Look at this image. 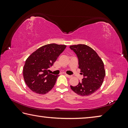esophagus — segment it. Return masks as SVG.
Returning <instances> with one entry per match:
<instances>
[{
  "label": "esophagus",
  "instance_id": "obj_1",
  "mask_svg": "<svg viewBox=\"0 0 128 128\" xmlns=\"http://www.w3.org/2000/svg\"><path fill=\"white\" fill-rule=\"evenodd\" d=\"M66 77H68V78H71V77H72V76H70V75H68V74H66Z\"/></svg>",
  "mask_w": 128,
  "mask_h": 128
}]
</instances>
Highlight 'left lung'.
Here are the masks:
<instances>
[{"label":"left lung","mask_w":128,"mask_h":128,"mask_svg":"<svg viewBox=\"0 0 128 128\" xmlns=\"http://www.w3.org/2000/svg\"><path fill=\"white\" fill-rule=\"evenodd\" d=\"M78 59V68L84 78L76 86H70L73 92L81 96H88L98 90L106 75L104 63L94 50L85 44L70 46Z\"/></svg>","instance_id":"1"}]
</instances>
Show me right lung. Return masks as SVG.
Masks as SVG:
<instances>
[{
  "label": "right lung",
  "mask_w": 128,
  "mask_h": 128,
  "mask_svg": "<svg viewBox=\"0 0 128 128\" xmlns=\"http://www.w3.org/2000/svg\"><path fill=\"white\" fill-rule=\"evenodd\" d=\"M66 47V45L55 43L44 45L27 58L23 68V76L30 90L39 94H44L54 88L59 76L50 74L48 69Z\"/></svg>",
  "instance_id": "obj_1"
}]
</instances>
